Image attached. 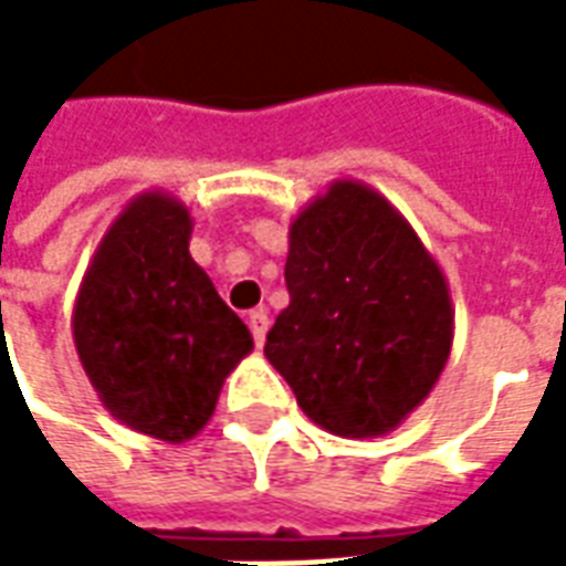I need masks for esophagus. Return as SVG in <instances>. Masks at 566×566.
<instances>
[{
	"label": "esophagus",
	"instance_id": "34e87169",
	"mask_svg": "<svg viewBox=\"0 0 566 566\" xmlns=\"http://www.w3.org/2000/svg\"><path fill=\"white\" fill-rule=\"evenodd\" d=\"M248 327H251L254 343L263 345V339H266V331H270V315H266L263 308H254V312L248 315Z\"/></svg>",
	"mask_w": 566,
	"mask_h": 566
}]
</instances>
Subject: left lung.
<instances>
[{
    "label": "left lung",
    "mask_w": 566,
    "mask_h": 566,
    "mask_svg": "<svg viewBox=\"0 0 566 566\" xmlns=\"http://www.w3.org/2000/svg\"><path fill=\"white\" fill-rule=\"evenodd\" d=\"M291 303L263 355L312 421L385 437L433 391L454 339L449 282L379 190L339 178L291 223Z\"/></svg>",
    "instance_id": "obj_1"
}]
</instances>
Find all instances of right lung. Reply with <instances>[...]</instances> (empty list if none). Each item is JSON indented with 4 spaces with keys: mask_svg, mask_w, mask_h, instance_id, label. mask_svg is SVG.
<instances>
[{
    "mask_svg": "<svg viewBox=\"0 0 566 566\" xmlns=\"http://www.w3.org/2000/svg\"><path fill=\"white\" fill-rule=\"evenodd\" d=\"M190 211L163 190L129 199L81 279L72 336L120 424L187 442L209 424L251 333L190 258Z\"/></svg>",
    "mask_w": 566,
    "mask_h": 566,
    "instance_id": "1",
    "label": "right lung"
}]
</instances>
